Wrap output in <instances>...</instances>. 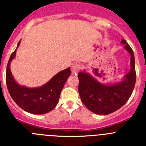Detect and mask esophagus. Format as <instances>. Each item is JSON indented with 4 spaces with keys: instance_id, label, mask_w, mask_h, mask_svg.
<instances>
[{
    "instance_id": "obj_1",
    "label": "esophagus",
    "mask_w": 146,
    "mask_h": 146,
    "mask_svg": "<svg viewBox=\"0 0 146 146\" xmlns=\"http://www.w3.org/2000/svg\"><path fill=\"white\" fill-rule=\"evenodd\" d=\"M81 69V66L79 64H74L72 66V68H71V70H72V74H77L78 73L80 70Z\"/></svg>"
}]
</instances>
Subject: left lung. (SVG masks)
<instances>
[{
  "mask_svg": "<svg viewBox=\"0 0 146 146\" xmlns=\"http://www.w3.org/2000/svg\"><path fill=\"white\" fill-rule=\"evenodd\" d=\"M125 50L131 55L130 71L121 82L104 84L86 71L78 73L80 96L86 108L98 115H108L116 111L128 101L136 82L135 56L125 39L121 40Z\"/></svg>",
  "mask_w": 146,
  "mask_h": 146,
  "instance_id": "8db88e82",
  "label": "left lung"
}]
</instances>
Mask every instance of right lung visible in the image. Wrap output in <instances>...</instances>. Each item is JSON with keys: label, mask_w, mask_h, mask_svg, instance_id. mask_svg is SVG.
Returning a JSON list of instances; mask_svg holds the SVG:
<instances>
[{"label": "right lung", "mask_w": 146, "mask_h": 146, "mask_svg": "<svg viewBox=\"0 0 146 146\" xmlns=\"http://www.w3.org/2000/svg\"><path fill=\"white\" fill-rule=\"evenodd\" d=\"M20 44V41L18 42L17 49ZM17 49L10 56L6 67V82L10 96L18 106L28 113L42 115L51 111L57 105L60 92L70 76V67L59 72L39 87L20 86L14 79L10 69V64L16 56Z\"/></svg>", "instance_id": "1"}]
</instances>
